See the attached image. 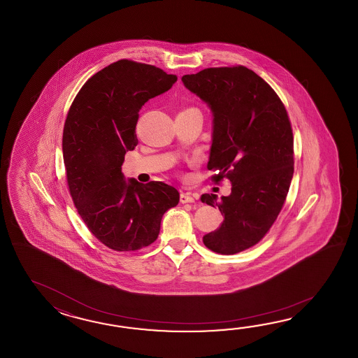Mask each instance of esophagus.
<instances>
[{
  "instance_id": "34e87169",
  "label": "esophagus",
  "mask_w": 358,
  "mask_h": 358,
  "mask_svg": "<svg viewBox=\"0 0 358 358\" xmlns=\"http://www.w3.org/2000/svg\"><path fill=\"white\" fill-rule=\"evenodd\" d=\"M180 202L182 203H193L194 202V197L190 193H182L180 194Z\"/></svg>"
}]
</instances>
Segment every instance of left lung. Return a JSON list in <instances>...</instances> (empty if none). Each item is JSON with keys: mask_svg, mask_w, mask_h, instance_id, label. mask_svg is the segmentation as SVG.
<instances>
[{"mask_svg": "<svg viewBox=\"0 0 358 358\" xmlns=\"http://www.w3.org/2000/svg\"><path fill=\"white\" fill-rule=\"evenodd\" d=\"M182 80L213 110L211 180L231 182L230 196L220 202L216 194L201 197L224 216L203 243L216 253L236 255L266 236L285 203L294 173L289 116L276 92L242 65L203 69Z\"/></svg>", "mask_w": 358, "mask_h": 358, "instance_id": "1", "label": "left lung"}]
</instances>
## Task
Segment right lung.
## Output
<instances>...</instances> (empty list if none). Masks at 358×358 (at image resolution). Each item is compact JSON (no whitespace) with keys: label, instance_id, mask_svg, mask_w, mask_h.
Listing matches in <instances>:
<instances>
[{"label":"right lung","instance_id":"right-lung-1","mask_svg":"<svg viewBox=\"0 0 358 358\" xmlns=\"http://www.w3.org/2000/svg\"><path fill=\"white\" fill-rule=\"evenodd\" d=\"M176 79L153 65L122 59L91 76L69 108L62 133L69 192L87 228L114 251L152 244L164 213L179 202L174 187L127 182L122 173L125 153L138 143L141 107Z\"/></svg>","mask_w":358,"mask_h":358}]
</instances>
